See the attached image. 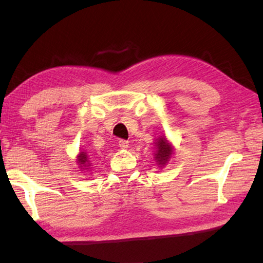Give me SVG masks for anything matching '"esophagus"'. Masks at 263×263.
<instances>
[{
    "mask_svg": "<svg viewBox=\"0 0 263 263\" xmlns=\"http://www.w3.org/2000/svg\"><path fill=\"white\" fill-rule=\"evenodd\" d=\"M118 146L121 148H127L128 147V141L125 139H121L118 141Z\"/></svg>",
    "mask_w": 263,
    "mask_h": 263,
    "instance_id": "esophagus-1",
    "label": "esophagus"
}]
</instances>
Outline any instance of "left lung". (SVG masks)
<instances>
[{
    "label": "left lung",
    "instance_id": "8db88e82",
    "mask_svg": "<svg viewBox=\"0 0 263 263\" xmlns=\"http://www.w3.org/2000/svg\"><path fill=\"white\" fill-rule=\"evenodd\" d=\"M155 144L158 146L157 154H155V160H157V162L160 166H162V164L166 163L168 161V159L171 158L173 149L164 138H160L158 142H155Z\"/></svg>",
    "mask_w": 263,
    "mask_h": 263
}]
</instances>
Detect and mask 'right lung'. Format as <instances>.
Segmentation results:
<instances>
[{"instance_id": "1", "label": "right lung", "mask_w": 263, "mask_h": 263, "mask_svg": "<svg viewBox=\"0 0 263 263\" xmlns=\"http://www.w3.org/2000/svg\"><path fill=\"white\" fill-rule=\"evenodd\" d=\"M79 163L81 164V167H89L90 166V163H89V158L86 152H81L79 155ZM84 169H88V168H84Z\"/></svg>"}]
</instances>
